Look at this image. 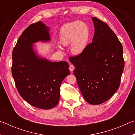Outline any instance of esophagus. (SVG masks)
I'll list each match as a JSON object with an SVG mask.
<instances>
[{
  "instance_id": "esophagus-1",
  "label": "esophagus",
  "mask_w": 135,
  "mask_h": 135,
  "mask_svg": "<svg viewBox=\"0 0 135 135\" xmlns=\"http://www.w3.org/2000/svg\"><path fill=\"white\" fill-rule=\"evenodd\" d=\"M74 68H75L74 66L73 65V64H70V67H69V70H70V71L71 72H73V70H74Z\"/></svg>"
}]
</instances>
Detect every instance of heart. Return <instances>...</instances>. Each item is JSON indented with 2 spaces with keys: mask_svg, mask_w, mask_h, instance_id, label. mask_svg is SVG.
I'll list each match as a JSON object with an SVG mask.
<instances>
[{
  "mask_svg": "<svg viewBox=\"0 0 135 135\" xmlns=\"http://www.w3.org/2000/svg\"><path fill=\"white\" fill-rule=\"evenodd\" d=\"M90 36L88 26L80 21L67 24L61 31L60 41L64 46L71 42V51L74 55L81 54L86 49Z\"/></svg>",
  "mask_w": 135,
  "mask_h": 135,
  "instance_id": "heart-1",
  "label": "heart"
}]
</instances>
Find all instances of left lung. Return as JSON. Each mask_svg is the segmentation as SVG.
Wrapping results in <instances>:
<instances>
[{
    "instance_id": "1",
    "label": "left lung",
    "mask_w": 135,
    "mask_h": 135,
    "mask_svg": "<svg viewBox=\"0 0 135 135\" xmlns=\"http://www.w3.org/2000/svg\"><path fill=\"white\" fill-rule=\"evenodd\" d=\"M92 20V42L69 60L76 67L73 72L84 99L98 105L110 99L119 88L124 61L122 43L108 25L95 17Z\"/></svg>"
}]
</instances>
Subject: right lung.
Masks as SVG:
<instances>
[{
	"label": "right lung",
	"mask_w": 135,
	"mask_h": 135,
	"mask_svg": "<svg viewBox=\"0 0 135 135\" xmlns=\"http://www.w3.org/2000/svg\"><path fill=\"white\" fill-rule=\"evenodd\" d=\"M49 41V28L42 22L32 24L22 32L12 51V74L18 92L36 108L48 109L58 104L61 83L70 74L65 61L52 62L36 56L33 44Z\"/></svg>",
	"instance_id": "right-lung-1"
}]
</instances>
